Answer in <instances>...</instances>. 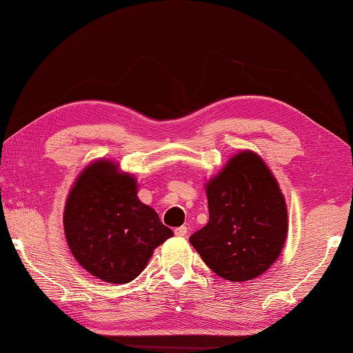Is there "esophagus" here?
Listing matches in <instances>:
<instances>
[{"mask_svg": "<svg viewBox=\"0 0 353 353\" xmlns=\"http://www.w3.org/2000/svg\"><path fill=\"white\" fill-rule=\"evenodd\" d=\"M187 233H189V228H187L185 225L175 228V236H178V237H184V236H187Z\"/></svg>", "mask_w": 353, "mask_h": 353, "instance_id": "obj_1", "label": "esophagus"}]
</instances>
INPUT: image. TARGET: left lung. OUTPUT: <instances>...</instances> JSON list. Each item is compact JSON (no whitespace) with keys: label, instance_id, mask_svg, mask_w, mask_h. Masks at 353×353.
Listing matches in <instances>:
<instances>
[{"label":"left lung","instance_id":"1","mask_svg":"<svg viewBox=\"0 0 353 353\" xmlns=\"http://www.w3.org/2000/svg\"><path fill=\"white\" fill-rule=\"evenodd\" d=\"M207 225L190 236L205 265L232 282L253 280L276 262L288 233L282 192L262 158L234 155L205 187Z\"/></svg>","mask_w":353,"mask_h":353}]
</instances>
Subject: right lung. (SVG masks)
<instances>
[{
    "label": "right lung",
    "instance_id": "add662e5",
    "mask_svg": "<svg viewBox=\"0 0 353 353\" xmlns=\"http://www.w3.org/2000/svg\"><path fill=\"white\" fill-rule=\"evenodd\" d=\"M63 230L71 253L92 276L128 283L154 250L174 236L157 212L137 198V183L111 161L86 168L71 189Z\"/></svg>",
    "mask_w": 353,
    "mask_h": 353
}]
</instances>
